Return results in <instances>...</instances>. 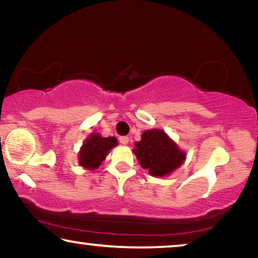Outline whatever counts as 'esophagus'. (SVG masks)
Wrapping results in <instances>:
<instances>
[{"label": "esophagus", "mask_w": 258, "mask_h": 258, "mask_svg": "<svg viewBox=\"0 0 258 258\" xmlns=\"http://www.w3.org/2000/svg\"><path fill=\"white\" fill-rule=\"evenodd\" d=\"M119 143L122 145H127L128 144V138L127 137H120L119 138Z\"/></svg>", "instance_id": "34e87169"}]
</instances>
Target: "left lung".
Returning a JSON list of instances; mask_svg holds the SVG:
<instances>
[{
    "mask_svg": "<svg viewBox=\"0 0 258 258\" xmlns=\"http://www.w3.org/2000/svg\"><path fill=\"white\" fill-rule=\"evenodd\" d=\"M134 146L133 152L140 166L153 176L168 175L186 159V154L162 130L145 131Z\"/></svg>",
    "mask_w": 258,
    "mask_h": 258,
    "instance_id": "1",
    "label": "left lung"
}]
</instances>
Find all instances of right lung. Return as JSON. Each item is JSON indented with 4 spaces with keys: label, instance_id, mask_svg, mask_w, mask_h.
I'll return each instance as SVG.
<instances>
[{
    "label": "right lung",
    "instance_id": "obj_1",
    "mask_svg": "<svg viewBox=\"0 0 258 258\" xmlns=\"http://www.w3.org/2000/svg\"><path fill=\"white\" fill-rule=\"evenodd\" d=\"M117 145L118 140L115 137L103 138L98 133L90 134L79 151V165L90 170L98 168L110 150Z\"/></svg>",
    "mask_w": 258,
    "mask_h": 258
}]
</instances>
